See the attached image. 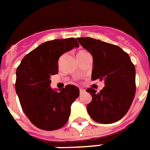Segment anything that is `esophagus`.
I'll use <instances>...</instances> for the list:
<instances>
[{"label":"esophagus","mask_w":150,"mask_h":150,"mask_svg":"<svg viewBox=\"0 0 150 150\" xmlns=\"http://www.w3.org/2000/svg\"><path fill=\"white\" fill-rule=\"evenodd\" d=\"M84 92H85V89H83V88H79V93H83Z\"/></svg>","instance_id":"1"}]
</instances>
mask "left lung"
Returning a JSON list of instances; mask_svg holds the SVG:
<instances>
[{
  "mask_svg": "<svg viewBox=\"0 0 150 150\" xmlns=\"http://www.w3.org/2000/svg\"><path fill=\"white\" fill-rule=\"evenodd\" d=\"M77 40L92 55V80H103L105 84L99 93L87 88L92 95V101L87 105L88 113L98 123L117 122L130 109L135 98V66L129 55L118 46L91 38Z\"/></svg>",
  "mask_w": 150,
  "mask_h": 150,
  "instance_id": "8db88e82",
  "label": "left lung"
}]
</instances>
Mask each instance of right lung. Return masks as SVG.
<instances>
[{
	"instance_id": "obj_1",
	"label": "right lung",
	"mask_w": 150,
	"mask_h": 150,
	"mask_svg": "<svg viewBox=\"0 0 150 150\" xmlns=\"http://www.w3.org/2000/svg\"><path fill=\"white\" fill-rule=\"evenodd\" d=\"M75 38L55 39L42 43L27 54L16 70L15 91L29 121L38 128L54 131L68 121L72 103L79 89L68 84L55 90L50 86L51 76L58 73V59L78 47Z\"/></svg>"
}]
</instances>
